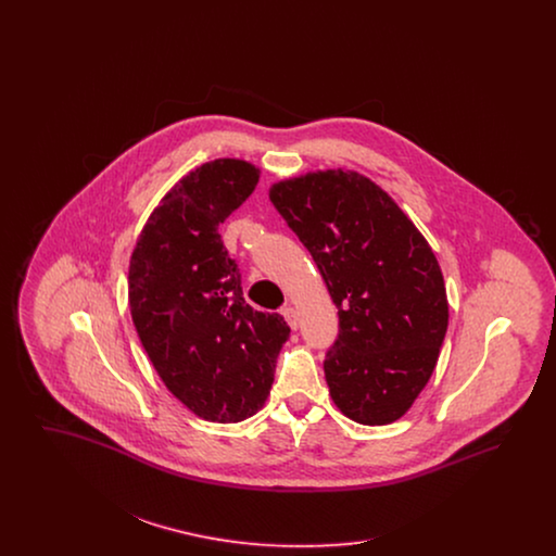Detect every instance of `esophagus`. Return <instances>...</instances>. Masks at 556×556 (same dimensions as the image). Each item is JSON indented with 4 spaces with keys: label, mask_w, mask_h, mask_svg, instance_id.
Instances as JSON below:
<instances>
[{
    "label": "esophagus",
    "mask_w": 556,
    "mask_h": 556,
    "mask_svg": "<svg viewBox=\"0 0 556 556\" xmlns=\"http://www.w3.org/2000/svg\"><path fill=\"white\" fill-rule=\"evenodd\" d=\"M281 315H283V317H286V320H288V325H290L291 329H293V331H295V329H298V325H300V323H298V315H295V311H293V308H291L290 304H286V306H283V308H281Z\"/></svg>",
    "instance_id": "1"
}]
</instances>
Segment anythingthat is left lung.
Masks as SVG:
<instances>
[{
    "label": "left lung",
    "instance_id": "left-lung-1",
    "mask_svg": "<svg viewBox=\"0 0 556 556\" xmlns=\"http://www.w3.org/2000/svg\"><path fill=\"white\" fill-rule=\"evenodd\" d=\"M338 306L325 356L336 406L363 425L400 419L435 369L448 329L440 265L419 229L370 179L318 170L268 189Z\"/></svg>",
    "mask_w": 556,
    "mask_h": 556
}]
</instances>
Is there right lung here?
<instances>
[{"label": "right lung", "mask_w": 556, "mask_h": 556, "mask_svg": "<svg viewBox=\"0 0 556 556\" xmlns=\"http://www.w3.org/2000/svg\"><path fill=\"white\" fill-rule=\"evenodd\" d=\"M233 159L191 170L152 212L129 266L137 336L160 379L198 417L238 424L263 408L290 327L243 300L218 225L258 184Z\"/></svg>", "instance_id": "obj_1"}]
</instances>
